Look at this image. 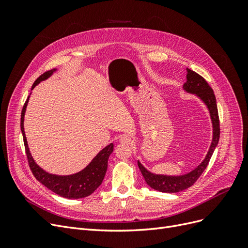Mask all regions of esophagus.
Returning a JSON list of instances; mask_svg holds the SVG:
<instances>
[{
  "instance_id": "esophagus-1",
  "label": "esophagus",
  "mask_w": 248,
  "mask_h": 248,
  "mask_svg": "<svg viewBox=\"0 0 248 248\" xmlns=\"http://www.w3.org/2000/svg\"><path fill=\"white\" fill-rule=\"evenodd\" d=\"M120 142H122V144H127V145H131L132 144V140L127 137V136H122L120 138Z\"/></svg>"
}]
</instances>
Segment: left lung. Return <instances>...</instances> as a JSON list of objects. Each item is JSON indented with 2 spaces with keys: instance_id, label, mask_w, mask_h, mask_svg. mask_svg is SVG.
Segmentation results:
<instances>
[{
  "instance_id": "1",
  "label": "left lung",
  "mask_w": 248,
  "mask_h": 248,
  "mask_svg": "<svg viewBox=\"0 0 248 248\" xmlns=\"http://www.w3.org/2000/svg\"><path fill=\"white\" fill-rule=\"evenodd\" d=\"M186 82L183 85V90L188 94H192L197 96L198 98L205 104L208 108L210 119L212 123V140L210 144L208 152L205 156V158L199 164V166L193 169L191 171L186 172L183 175L179 176H171V175H162V174H155L148 170L140 160H138V166L144 177L146 183L151 187V188L158 190L160 192H169L174 193L182 191L186 188H188L194 182L200 178L208 166L210 158L214 152L215 148L218 145L219 140V120H218V111H217V104L216 98L213 90L208 85V82L202 78L200 74L192 71L189 68H186Z\"/></svg>"
}]
</instances>
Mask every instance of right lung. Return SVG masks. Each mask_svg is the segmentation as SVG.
Masks as SVG:
<instances>
[{
	"label": "right lung",
	"mask_w": 248,
	"mask_h": 248,
	"mask_svg": "<svg viewBox=\"0 0 248 248\" xmlns=\"http://www.w3.org/2000/svg\"><path fill=\"white\" fill-rule=\"evenodd\" d=\"M56 71L57 69L55 68L52 70L44 72L42 76H40L35 80V82L32 86V90L38 85L39 82L50 78ZM29 98L30 96L28 97L25 106L21 110L20 129L22 133V138H24L29 166L33 172V175L41 184L47 187V188L50 189L51 191L59 194L60 197H63L66 199H81V198H86L90 196V194H92L101 185L104 176H106V172L108 170V160L109 155L112 153V151H114V144L110 142L109 145L104 147L84 170L76 172V174H72V175L50 174V172L44 170L36 163L31 152H30V149L28 146V140L26 138L25 128H24V121H25V114L28 107Z\"/></svg>",
	"instance_id": "right-lung-1"
}]
</instances>
